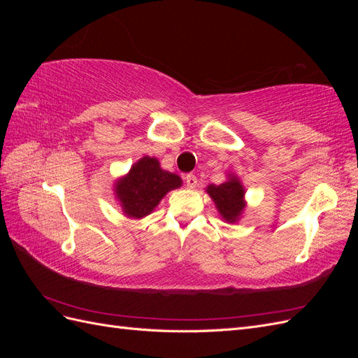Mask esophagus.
<instances>
[{
	"mask_svg": "<svg viewBox=\"0 0 358 358\" xmlns=\"http://www.w3.org/2000/svg\"><path fill=\"white\" fill-rule=\"evenodd\" d=\"M185 183L188 188H196L197 187V178L196 175H187L185 176Z\"/></svg>",
	"mask_w": 358,
	"mask_h": 358,
	"instance_id": "esophagus-1",
	"label": "esophagus"
}]
</instances>
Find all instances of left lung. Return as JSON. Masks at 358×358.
Segmentation results:
<instances>
[{
	"instance_id": "1",
	"label": "left lung",
	"mask_w": 358,
	"mask_h": 358,
	"mask_svg": "<svg viewBox=\"0 0 358 358\" xmlns=\"http://www.w3.org/2000/svg\"><path fill=\"white\" fill-rule=\"evenodd\" d=\"M208 194L215 201L218 212L222 215V218L229 222H236L239 218L245 203H243V188L241 182L236 178H230L221 185H209Z\"/></svg>"
}]
</instances>
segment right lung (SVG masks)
<instances>
[{"mask_svg":"<svg viewBox=\"0 0 358 358\" xmlns=\"http://www.w3.org/2000/svg\"><path fill=\"white\" fill-rule=\"evenodd\" d=\"M180 185L182 179L175 173L162 170L157 158L143 157L116 183L115 191L129 218H143L170 189Z\"/></svg>","mask_w":358,"mask_h":358,"instance_id":"right-lung-1","label":"right lung"}]
</instances>
